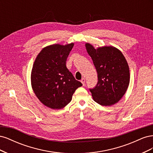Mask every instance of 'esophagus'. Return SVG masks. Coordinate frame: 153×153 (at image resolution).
Returning a JSON list of instances; mask_svg holds the SVG:
<instances>
[{
  "label": "esophagus",
  "mask_w": 153,
  "mask_h": 153,
  "mask_svg": "<svg viewBox=\"0 0 153 153\" xmlns=\"http://www.w3.org/2000/svg\"><path fill=\"white\" fill-rule=\"evenodd\" d=\"M80 82H82V85L84 86V85H85V78H82V79L80 80Z\"/></svg>",
  "instance_id": "obj_1"
}]
</instances>
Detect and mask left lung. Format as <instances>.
<instances>
[{"label": "left lung", "instance_id": "8db88e82", "mask_svg": "<svg viewBox=\"0 0 153 153\" xmlns=\"http://www.w3.org/2000/svg\"><path fill=\"white\" fill-rule=\"evenodd\" d=\"M98 73V83L89 89L94 101L103 106L117 103L126 92L129 84V69L122 52L114 47L95 49L85 44Z\"/></svg>", "mask_w": 153, "mask_h": 153}]
</instances>
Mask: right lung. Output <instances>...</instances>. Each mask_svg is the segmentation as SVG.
<instances>
[{
    "instance_id": "1",
    "label": "right lung",
    "mask_w": 153,
    "mask_h": 153,
    "mask_svg": "<svg viewBox=\"0 0 153 153\" xmlns=\"http://www.w3.org/2000/svg\"><path fill=\"white\" fill-rule=\"evenodd\" d=\"M74 46L55 44L48 46L37 56L31 72V85L36 96L45 106L61 109L72 99L78 87L82 85L66 66Z\"/></svg>"
}]
</instances>
